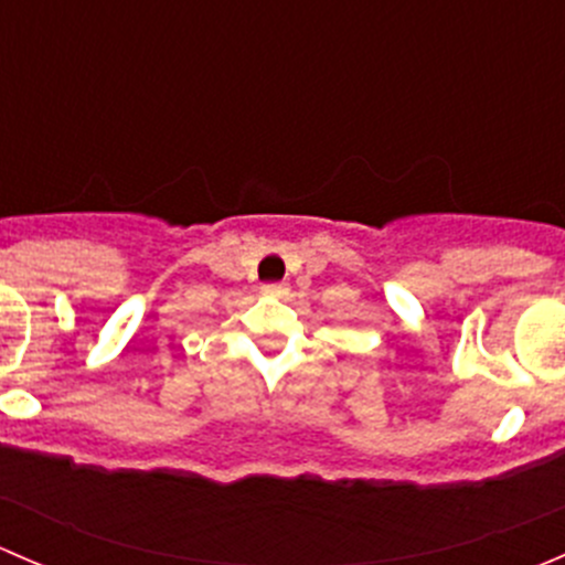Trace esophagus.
<instances>
[{"mask_svg":"<svg viewBox=\"0 0 565 565\" xmlns=\"http://www.w3.org/2000/svg\"><path fill=\"white\" fill-rule=\"evenodd\" d=\"M262 292L265 295H273V298H284V295L289 292V287L287 284H265V287H262Z\"/></svg>","mask_w":565,"mask_h":565,"instance_id":"1","label":"esophagus"}]
</instances>
